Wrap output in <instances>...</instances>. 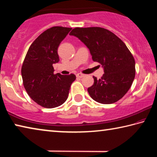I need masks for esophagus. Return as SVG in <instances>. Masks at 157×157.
I'll return each mask as SVG.
<instances>
[{"label":"esophagus","instance_id":"esophagus-1","mask_svg":"<svg viewBox=\"0 0 157 157\" xmlns=\"http://www.w3.org/2000/svg\"><path fill=\"white\" fill-rule=\"evenodd\" d=\"M84 74H82V73H78L77 74V77H78V78H83V77H84Z\"/></svg>","mask_w":157,"mask_h":157}]
</instances>
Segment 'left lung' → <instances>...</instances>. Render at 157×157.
Wrapping results in <instances>:
<instances>
[{"instance_id":"1","label":"left lung","mask_w":157,"mask_h":157,"mask_svg":"<svg viewBox=\"0 0 157 157\" xmlns=\"http://www.w3.org/2000/svg\"><path fill=\"white\" fill-rule=\"evenodd\" d=\"M70 35L78 37L89 49L94 62L104 67L102 78L88 88L90 96L102 104L121 99L135 78V60L124 42L111 31L100 27L75 28Z\"/></svg>"}]
</instances>
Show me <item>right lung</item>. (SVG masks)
I'll list each match as a JSON object with an SVG mask.
<instances>
[{
  "instance_id": "right-lung-1",
  "label": "right lung",
  "mask_w": 157,
  "mask_h": 157,
  "mask_svg": "<svg viewBox=\"0 0 157 157\" xmlns=\"http://www.w3.org/2000/svg\"><path fill=\"white\" fill-rule=\"evenodd\" d=\"M71 28L55 26L41 33L29 48L21 68L23 84L32 99L44 108H55L67 100L74 74L54 73L59 61L57 49Z\"/></svg>"
}]
</instances>
